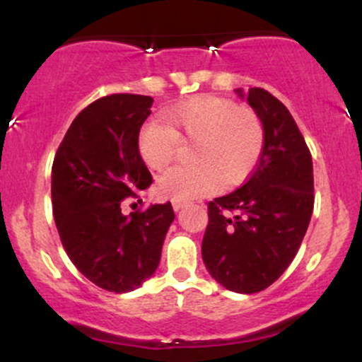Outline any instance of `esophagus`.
Listing matches in <instances>:
<instances>
[{
  "label": "esophagus",
  "instance_id": "obj_1",
  "mask_svg": "<svg viewBox=\"0 0 362 362\" xmlns=\"http://www.w3.org/2000/svg\"><path fill=\"white\" fill-rule=\"evenodd\" d=\"M172 206H173V211H180L182 207L185 206V202H182V201H173Z\"/></svg>",
  "mask_w": 362,
  "mask_h": 362
}]
</instances>
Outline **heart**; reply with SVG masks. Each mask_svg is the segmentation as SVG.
I'll return each instance as SVG.
<instances>
[{"label": "heart", "mask_w": 362, "mask_h": 362, "mask_svg": "<svg viewBox=\"0 0 362 362\" xmlns=\"http://www.w3.org/2000/svg\"><path fill=\"white\" fill-rule=\"evenodd\" d=\"M163 120L167 127L153 120L141 127L138 151L148 168L161 170L175 156L178 141L194 143V165H177L158 178V194L172 201L187 202L213 192L218 182L240 184L264 149L260 119L228 98L194 97L165 110Z\"/></svg>", "instance_id": "b5f03b06"}]
</instances>
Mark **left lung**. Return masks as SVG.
Segmentation results:
<instances>
[{
	"label": "left lung",
	"mask_w": 362,
	"mask_h": 362,
	"mask_svg": "<svg viewBox=\"0 0 362 362\" xmlns=\"http://www.w3.org/2000/svg\"><path fill=\"white\" fill-rule=\"evenodd\" d=\"M235 93L260 119L264 149L240 189L207 204L202 260L223 288L252 294L279 279L300 250L313 213V161L284 103L262 88Z\"/></svg>",
	"instance_id": "8db88e82"
}]
</instances>
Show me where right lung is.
<instances>
[{
  "instance_id": "obj_1",
  "label": "right lung",
  "mask_w": 362,
  "mask_h": 362,
  "mask_svg": "<svg viewBox=\"0 0 362 362\" xmlns=\"http://www.w3.org/2000/svg\"><path fill=\"white\" fill-rule=\"evenodd\" d=\"M153 98L117 93L83 109L66 132L52 165V211L74 267L112 293L138 289L155 274L172 204L124 214L153 178L138 151ZM139 202V201H138Z\"/></svg>"
}]
</instances>
